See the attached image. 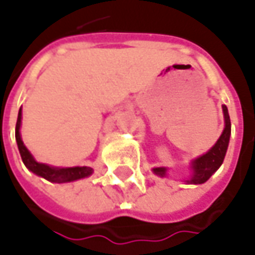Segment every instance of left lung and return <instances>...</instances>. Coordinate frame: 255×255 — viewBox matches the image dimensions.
I'll use <instances>...</instances> for the list:
<instances>
[{"mask_svg": "<svg viewBox=\"0 0 255 255\" xmlns=\"http://www.w3.org/2000/svg\"><path fill=\"white\" fill-rule=\"evenodd\" d=\"M223 115H224V129H223L221 136L209 152H206L204 154L196 157L194 160H191L190 177L186 180L187 184L206 183L216 171L219 170V167L224 160L231 134L230 116H229V111H227L226 105H223ZM153 173L160 176V177H164L167 174V167H153Z\"/></svg>", "mask_w": 255, "mask_h": 255, "instance_id": "obj_1", "label": "left lung"}]
</instances>
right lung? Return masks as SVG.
<instances>
[{
  "mask_svg": "<svg viewBox=\"0 0 255 255\" xmlns=\"http://www.w3.org/2000/svg\"><path fill=\"white\" fill-rule=\"evenodd\" d=\"M21 119H22V112L19 109L18 112V119H16V126H15V139L18 144V150L22 157V162L26 166L28 170H31L34 174L44 177L48 181L52 183H69V181L79 180L89 177L93 173L92 167L88 166H75V167H56V166H49L46 163H39L35 160V157L31 154V152L26 149V146L21 139Z\"/></svg>",
  "mask_w": 255,
  "mask_h": 255,
  "instance_id": "right-lung-1",
  "label": "right lung"
}]
</instances>
